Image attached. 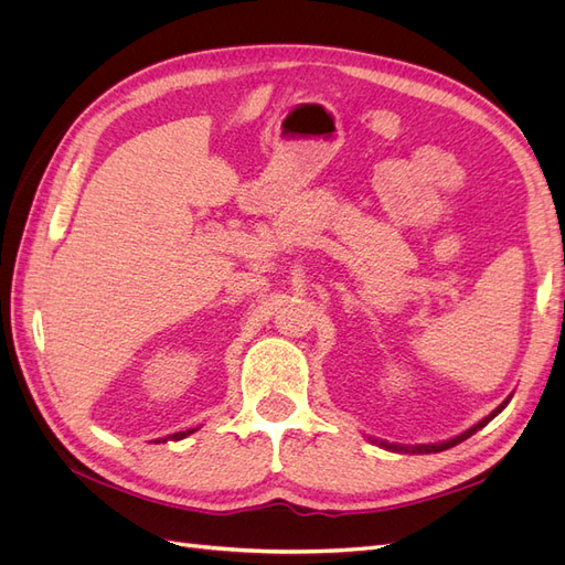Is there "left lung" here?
Masks as SVG:
<instances>
[{
    "label": "left lung",
    "mask_w": 565,
    "mask_h": 565,
    "mask_svg": "<svg viewBox=\"0 0 565 565\" xmlns=\"http://www.w3.org/2000/svg\"><path fill=\"white\" fill-rule=\"evenodd\" d=\"M507 403H509V398H507L498 409H492V413H490L486 419H481L478 424H473L471 429H467L465 434H459V436H455V438H450V440L431 443V446H396V443H386V440H372V443H377V446H382L384 450H391V452H405V455H429V452H443V450H448V448L457 446V443L467 440V438H469V436H473L478 429H483V426H486L492 417H498V415L502 413V409L507 407Z\"/></svg>",
    "instance_id": "obj_1"
}]
</instances>
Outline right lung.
Here are the masks:
<instances>
[{
	"instance_id": "obj_1",
	"label": "right lung",
	"mask_w": 565,
	"mask_h": 565,
	"mask_svg": "<svg viewBox=\"0 0 565 565\" xmlns=\"http://www.w3.org/2000/svg\"><path fill=\"white\" fill-rule=\"evenodd\" d=\"M193 431H198V429H185V431H179V434H172V436H167L164 440H169V438H172V440H181V438H185V436H191ZM160 443V440H158Z\"/></svg>"
}]
</instances>
